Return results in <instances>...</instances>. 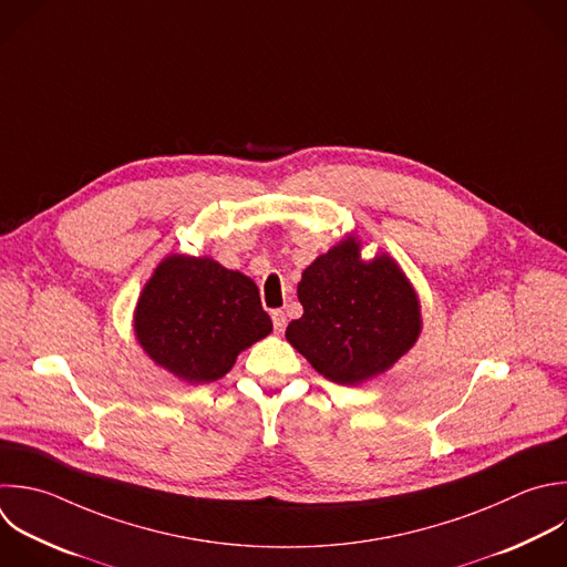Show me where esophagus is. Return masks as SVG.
<instances>
[{
  "label": "esophagus",
  "mask_w": 567,
  "mask_h": 567,
  "mask_svg": "<svg viewBox=\"0 0 567 567\" xmlns=\"http://www.w3.org/2000/svg\"><path fill=\"white\" fill-rule=\"evenodd\" d=\"M286 323H288V317L284 310H272V326H275V332L281 334L286 330Z\"/></svg>",
  "instance_id": "obj_1"
}]
</instances>
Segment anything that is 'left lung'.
<instances>
[{
	"instance_id": "1",
	"label": "left lung",
	"mask_w": 567,
	"mask_h": 567,
	"mask_svg": "<svg viewBox=\"0 0 567 567\" xmlns=\"http://www.w3.org/2000/svg\"><path fill=\"white\" fill-rule=\"evenodd\" d=\"M297 297L303 315L286 339L332 383L383 374L421 332V306L399 264L385 252L363 261L352 235L303 270Z\"/></svg>"
}]
</instances>
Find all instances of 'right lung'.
Segmentation results:
<instances>
[{"mask_svg": "<svg viewBox=\"0 0 567 567\" xmlns=\"http://www.w3.org/2000/svg\"><path fill=\"white\" fill-rule=\"evenodd\" d=\"M270 330L255 281L210 257H166L135 308L140 346L188 383L221 379L237 354Z\"/></svg>", "mask_w": 567, "mask_h": 567, "instance_id": "add662e5", "label": "right lung"}]
</instances>
